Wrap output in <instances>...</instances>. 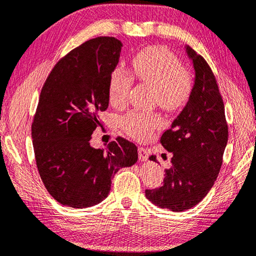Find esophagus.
Returning <instances> with one entry per match:
<instances>
[{
    "instance_id": "esophagus-1",
    "label": "esophagus",
    "mask_w": 256,
    "mask_h": 256,
    "mask_svg": "<svg viewBox=\"0 0 256 256\" xmlns=\"http://www.w3.org/2000/svg\"><path fill=\"white\" fill-rule=\"evenodd\" d=\"M148 158V150L144 148H138V160H140V161H141V162L146 161Z\"/></svg>"
}]
</instances>
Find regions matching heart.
Returning <instances> with one entry per match:
<instances>
[{
  "label": "heart",
  "instance_id": "obj_1",
  "mask_svg": "<svg viewBox=\"0 0 256 256\" xmlns=\"http://www.w3.org/2000/svg\"><path fill=\"white\" fill-rule=\"evenodd\" d=\"M132 74L143 83L154 88V101L166 112L183 108L193 93V78L175 55L163 46H150L133 56ZM133 84L132 75L122 68H115L110 76L108 98L114 105L126 102ZM124 131L138 140L148 138L161 126L156 114L131 112L122 118Z\"/></svg>",
  "mask_w": 256,
  "mask_h": 256
}]
</instances>
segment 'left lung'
<instances>
[{
  "label": "left lung",
  "instance_id": "left-lung-1",
  "mask_svg": "<svg viewBox=\"0 0 256 256\" xmlns=\"http://www.w3.org/2000/svg\"><path fill=\"white\" fill-rule=\"evenodd\" d=\"M185 50L195 71L193 93L161 138L163 148L173 154L164 183L145 190L148 201L173 212L191 208L206 196L221 170L228 138L223 100L212 70L188 45ZM150 160L156 162V156Z\"/></svg>",
  "mask_w": 256,
  "mask_h": 256
}]
</instances>
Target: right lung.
<instances>
[{
  "label": "right lung",
  "instance_id": "add662e5",
  "mask_svg": "<svg viewBox=\"0 0 256 256\" xmlns=\"http://www.w3.org/2000/svg\"><path fill=\"white\" fill-rule=\"evenodd\" d=\"M122 42L88 40L55 64L40 95L32 140L40 176L58 203L90 208L108 198L120 168L138 161V148L123 138L106 148L90 144L108 106V82Z\"/></svg>",
  "mask_w": 256,
  "mask_h": 256
}]
</instances>
